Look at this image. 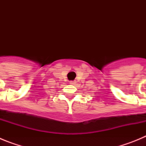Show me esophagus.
Instances as JSON below:
<instances>
[{"mask_svg":"<svg viewBox=\"0 0 146 146\" xmlns=\"http://www.w3.org/2000/svg\"><path fill=\"white\" fill-rule=\"evenodd\" d=\"M69 83H70L71 85H74V84H76V81H74V80L70 81V82H69Z\"/></svg>","mask_w":146,"mask_h":146,"instance_id":"esophagus-1","label":"esophagus"}]
</instances>
